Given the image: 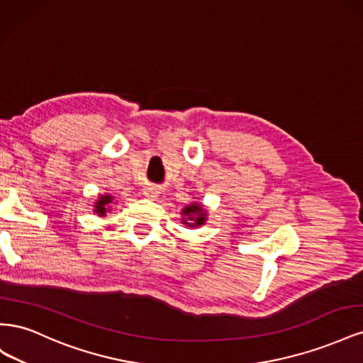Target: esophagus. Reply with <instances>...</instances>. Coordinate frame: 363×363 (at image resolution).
<instances>
[{
    "instance_id": "34e87169",
    "label": "esophagus",
    "mask_w": 363,
    "mask_h": 363,
    "mask_svg": "<svg viewBox=\"0 0 363 363\" xmlns=\"http://www.w3.org/2000/svg\"><path fill=\"white\" fill-rule=\"evenodd\" d=\"M159 194H160L159 189L155 188V186H148V188L144 189V195H145V199H148V200H156Z\"/></svg>"
}]
</instances>
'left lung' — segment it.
Instances as JSON below:
<instances>
[{
    "label": "left lung",
    "instance_id": "8db88e82",
    "mask_svg": "<svg viewBox=\"0 0 363 363\" xmlns=\"http://www.w3.org/2000/svg\"><path fill=\"white\" fill-rule=\"evenodd\" d=\"M207 221V211L203 204L192 201L182 208V224L186 227H201Z\"/></svg>",
    "mask_w": 363,
    "mask_h": 363
}]
</instances>
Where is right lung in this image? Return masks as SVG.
Here are the masks:
<instances>
[{
  "label": "right lung",
  "instance_id": "obj_1",
  "mask_svg": "<svg viewBox=\"0 0 363 363\" xmlns=\"http://www.w3.org/2000/svg\"><path fill=\"white\" fill-rule=\"evenodd\" d=\"M115 196H112L111 194H101L98 195L96 201L94 203V213H96L98 216L104 218L106 213H108L112 211V204H113Z\"/></svg>",
  "mask_w": 363,
  "mask_h": 363
}]
</instances>
